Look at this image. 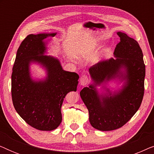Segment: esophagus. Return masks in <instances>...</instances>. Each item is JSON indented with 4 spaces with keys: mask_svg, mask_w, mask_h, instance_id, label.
<instances>
[{
    "mask_svg": "<svg viewBox=\"0 0 154 154\" xmlns=\"http://www.w3.org/2000/svg\"><path fill=\"white\" fill-rule=\"evenodd\" d=\"M89 82V80H88V78L87 75H81V77H80V84L81 85H86Z\"/></svg>",
    "mask_w": 154,
    "mask_h": 154,
    "instance_id": "34e87169",
    "label": "esophagus"
}]
</instances>
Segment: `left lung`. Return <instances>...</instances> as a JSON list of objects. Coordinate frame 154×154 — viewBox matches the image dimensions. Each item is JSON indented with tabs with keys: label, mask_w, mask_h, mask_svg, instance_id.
<instances>
[{
	"label": "left lung",
	"mask_w": 154,
	"mask_h": 154,
	"mask_svg": "<svg viewBox=\"0 0 154 154\" xmlns=\"http://www.w3.org/2000/svg\"><path fill=\"white\" fill-rule=\"evenodd\" d=\"M120 42L113 55L89 69L91 83L80 92L88 109L91 125L101 131L125 125L140 108L144 91L145 65L142 49L135 40L119 31ZM122 83L117 89L109 82ZM97 87H100V89Z\"/></svg>",
	"instance_id": "left-lung-1"
}]
</instances>
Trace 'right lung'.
<instances>
[{
    "label": "right lung",
    "mask_w": 154,
    "mask_h": 154,
    "mask_svg": "<svg viewBox=\"0 0 154 154\" xmlns=\"http://www.w3.org/2000/svg\"><path fill=\"white\" fill-rule=\"evenodd\" d=\"M57 33L29 34L17 52L12 73V98L14 109L31 127L51 131L62 120L61 107L65 96L76 91L79 75L64 71L60 60L45 55L49 37ZM38 64L46 71L43 79L31 76L30 66Z\"/></svg>",
    "instance_id": "right-lung-1"
}]
</instances>
